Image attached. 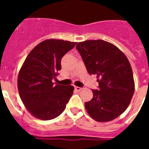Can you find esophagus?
I'll return each instance as SVG.
<instances>
[{
  "mask_svg": "<svg viewBox=\"0 0 149 149\" xmlns=\"http://www.w3.org/2000/svg\"><path fill=\"white\" fill-rule=\"evenodd\" d=\"M74 89H75L76 91H78V92H80V91L82 90V88L78 87V86H75V87H74Z\"/></svg>",
  "mask_w": 149,
  "mask_h": 149,
  "instance_id": "obj_1",
  "label": "esophagus"
}]
</instances>
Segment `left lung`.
Wrapping results in <instances>:
<instances>
[{"label": "left lung", "instance_id": "left-lung-1", "mask_svg": "<svg viewBox=\"0 0 149 149\" xmlns=\"http://www.w3.org/2000/svg\"><path fill=\"white\" fill-rule=\"evenodd\" d=\"M89 74H95L99 90H92V100L85 103L89 115L97 122L113 120L125 111L134 93L132 68L127 56L106 41L86 40L77 43Z\"/></svg>", "mask_w": 149, "mask_h": 149}]
</instances>
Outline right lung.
I'll return each mask as SVG.
<instances>
[{
    "label": "right lung",
    "mask_w": 149,
    "mask_h": 149,
    "mask_svg": "<svg viewBox=\"0 0 149 149\" xmlns=\"http://www.w3.org/2000/svg\"><path fill=\"white\" fill-rule=\"evenodd\" d=\"M77 42L46 39L30 51L18 76L19 95L26 109L41 120H51L65 110L74 86L54 85L63 56Z\"/></svg>",
    "instance_id": "1"
}]
</instances>
